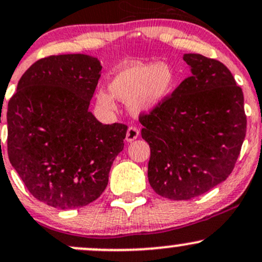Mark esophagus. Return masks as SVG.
<instances>
[{
	"label": "esophagus",
	"instance_id": "1",
	"mask_svg": "<svg viewBox=\"0 0 262 262\" xmlns=\"http://www.w3.org/2000/svg\"><path fill=\"white\" fill-rule=\"evenodd\" d=\"M139 137V129L137 128V126H129L128 130H126V136H125V139L126 142H133V140H136L137 138Z\"/></svg>",
	"mask_w": 262,
	"mask_h": 262
}]
</instances>
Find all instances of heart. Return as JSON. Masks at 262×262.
<instances>
[{
    "mask_svg": "<svg viewBox=\"0 0 262 262\" xmlns=\"http://www.w3.org/2000/svg\"><path fill=\"white\" fill-rule=\"evenodd\" d=\"M173 84V73L168 66L162 63H133L118 72L112 79L109 88L112 94L136 113L149 111L162 102ZM100 105L114 109L116 104L111 94L100 91L98 93Z\"/></svg>",
    "mask_w": 262,
    "mask_h": 262,
    "instance_id": "b5f03b06",
    "label": "heart"
}]
</instances>
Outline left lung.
I'll return each instance as SVG.
<instances>
[{
    "mask_svg": "<svg viewBox=\"0 0 262 262\" xmlns=\"http://www.w3.org/2000/svg\"><path fill=\"white\" fill-rule=\"evenodd\" d=\"M191 76L142 113V138L150 146L149 184L171 200H189L231 174L246 134L244 94L225 64L184 54Z\"/></svg>",
    "mask_w": 262,
    "mask_h": 262,
    "instance_id": "8db88e82",
    "label": "left lung"
}]
</instances>
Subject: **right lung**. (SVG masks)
Here are the masks:
<instances>
[{
    "mask_svg": "<svg viewBox=\"0 0 262 262\" xmlns=\"http://www.w3.org/2000/svg\"><path fill=\"white\" fill-rule=\"evenodd\" d=\"M100 71L87 54L46 57L25 72L8 102L10 162L28 191L53 208L98 199L124 148L128 126L102 124L88 111Z\"/></svg>",
    "mask_w": 262,
    "mask_h": 262,
    "instance_id": "right-lung-1",
    "label": "right lung"
}]
</instances>
